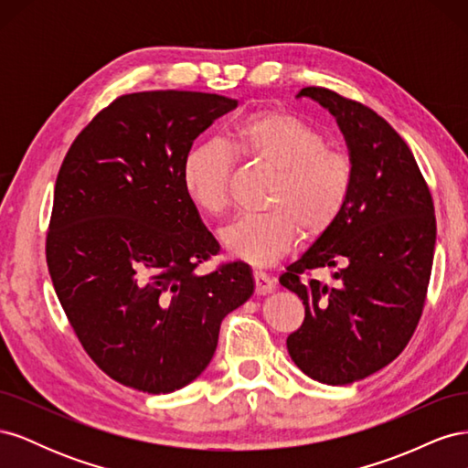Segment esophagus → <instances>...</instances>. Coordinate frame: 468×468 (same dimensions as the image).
Instances as JSON below:
<instances>
[{"label": "esophagus", "instance_id": "34e87169", "mask_svg": "<svg viewBox=\"0 0 468 468\" xmlns=\"http://www.w3.org/2000/svg\"><path fill=\"white\" fill-rule=\"evenodd\" d=\"M253 282H256L258 294H267L275 289V281L265 271H261V269H253Z\"/></svg>", "mask_w": 468, "mask_h": 468}]
</instances>
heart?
I'll return each mask as SVG.
<instances>
[{"label": "heart", "instance_id": "1", "mask_svg": "<svg viewBox=\"0 0 468 468\" xmlns=\"http://www.w3.org/2000/svg\"><path fill=\"white\" fill-rule=\"evenodd\" d=\"M236 158L275 169L263 212H248L220 230L234 258L271 263L299 242L301 229L318 236L342 217L353 189V164L325 148L322 133L277 109L251 112L232 124L220 143H197L181 162V183L197 208L218 217L229 207Z\"/></svg>", "mask_w": 468, "mask_h": 468}]
</instances>
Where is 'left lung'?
<instances>
[{
  "label": "left lung",
  "mask_w": 468,
  "mask_h": 468,
  "mask_svg": "<svg viewBox=\"0 0 468 468\" xmlns=\"http://www.w3.org/2000/svg\"><path fill=\"white\" fill-rule=\"evenodd\" d=\"M299 97L335 117L353 189L342 217L279 277L304 304L287 349L310 378L349 385L399 357L416 330L431 275L435 208L412 150L373 109L316 86ZM322 266L333 269L334 282L312 277Z\"/></svg>",
  "instance_id": "obj_1"
}]
</instances>
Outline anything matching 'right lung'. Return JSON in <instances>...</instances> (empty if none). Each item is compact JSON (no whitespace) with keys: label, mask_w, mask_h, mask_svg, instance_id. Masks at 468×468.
I'll return each mask as SVG.
<instances>
[{"label":"right lung","mask_w":468,"mask_h":468,"mask_svg":"<svg viewBox=\"0 0 468 468\" xmlns=\"http://www.w3.org/2000/svg\"><path fill=\"white\" fill-rule=\"evenodd\" d=\"M236 105L203 91L121 95L60 165L47 232L52 285L83 349L124 387L189 385L215 356L224 316L253 292L242 261L195 271L220 246L181 183L193 140Z\"/></svg>","instance_id":"add662e5"}]
</instances>
